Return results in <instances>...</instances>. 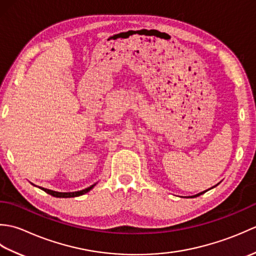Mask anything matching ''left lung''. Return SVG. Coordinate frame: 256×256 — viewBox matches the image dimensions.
Wrapping results in <instances>:
<instances>
[{"instance_id":"1","label":"left lung","mask_w":256,"mask_h":256,"mask_svg":"<svg viewBox=\"0 0 256 256\" xmlns=\"http://www.w3.org/2000/svg\"><path fill=\"white\" fill-rule=\"evenodd\" d=\"M206 192H200V194H196V196H194V197H192V198H194V197H198V196H200V194H204Z\"/></svg>"}]
</instances>
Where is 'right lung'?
I'll use <instances>...</instances> for the list:
<instances>
[{"instance_id":"1","label":"right lung","mask_w":256,"mask_h":256,"mask_svg":"<svg viewBox=\"0 0 256 256\" xmlns=\"http://www.w3.org/2000/svg\"><path fill=\"white\" fill-rule=\"evenodd\" d=\"M94 186H96V184H92V186H90L88 188H86L84 190H80V192H54V190H50V189H46V188H42V189L44 190L45 192L54 196V197H58V198H72V197H78V196L86 194L88 192H90V190L94 188Z\"/></svg>"}]
</instances>
